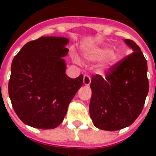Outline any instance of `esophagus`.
I'll return each instance as SVG.
<instances>
[{
	"mask_svg": "<svg viewBox=\"0 0 156 156\" xmlns=\"http://www.w3.org/2000/svg\"><path fill=\"white\" fill-rule=\"evenodd\" d=\"M90 82H91V78H90V76L87 75V74L84 75V78H83V84L86 86H89Z\"/></svg>",
	"mask_w": 156,
	"mask_h": 156,
	"instance_id": "esophagus-1",
	"label": "esophagus"
}]
</instances>
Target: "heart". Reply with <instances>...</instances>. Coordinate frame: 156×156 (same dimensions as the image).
<instances>
[{
	"mask_svg": "<svg viewBox=\"0 0 156 156\" xmlns=\"http://www.w3.org/2000/svg\"><path fill=\"white\" fill-rule=\"evenodd\" d=\"M112 52L108 48H96L90 51L89 54V58L92 61H103L108 58L110 63L116 61V56L112 55Z\"/></svg>",
	"mask_w": 156,
	"mask_h": 156,
	"instance_id": "obj_1",
	"label": "heart"
}]
</instances>
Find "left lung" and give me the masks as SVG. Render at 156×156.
Listing matches in <instances>:
<instances>
[{
	"label": "left lung",
	"mask_w": 156,
	"mask_h": 156,
	"mask_svg": "<svg viewBox=\"0 0 156 156\" xmlns=\"http://www.w3.org/2000/svg\"><path fill=\"white\" fill-rule=\"evenodd\" d=\"M132 53L114 64L105 78L92 76L90 116L95 127L114 131L130 126L143 111L149 91L147 62L134 41L126 40Z\"/></svg>",
	"instance_id": "8db88e82"
}]
</instances>
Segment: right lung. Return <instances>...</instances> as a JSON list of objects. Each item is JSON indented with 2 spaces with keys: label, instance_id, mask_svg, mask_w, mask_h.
<instances>
[{
  "label": "right lung",
  "instance_id": "add662e5",
  "mask_svg": "<svg viewBox=\"0 0 156 156\" xmlns=\"http://www.w3.org/2000/svg\"><path fill=\"white\" fill-rule=\"evenodd\" d=\"M68 43L66 38L40 37L27 43L12 61L9 95L16 114L28 126L56 128L83 85V74L76 78L66 74L61 57L68 53Z\"/></svg>",
  "mask_w": 156,
  "mask_h": 156
}]
</instances>
